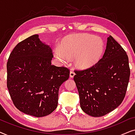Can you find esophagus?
Here are the masks:
<instances>
[{
  "mask_svg": "<svg viewBox=\"0 0 135 135\" xmlns=\"http://www.w3.org/2000/svg\"><path fill=\"white\" fill-rule=\"evenodd\" d=\"M75 75V73L73 71H70V77H71V78H73L74 77Z\"/></svg>",
  "mask_w": 135,
  "mask_h": 135,
  "instance_id": "esophagus-1",
  "label": "esophagus"
}]
</instances>
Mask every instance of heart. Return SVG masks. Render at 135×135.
Returning <instances> with one entry per match:
<instances>
[{
	"mask_svg": "<svg viewBox=\"0 0 135 135\" xmlns=\"http://www.w3.org/2000/svg\"><path fill=\"white\" fill-rule=\"evenodd\" d=\"M104 50V42L99 37L86 34H74L66 37L62 40L60 49L57 47L55 50V55L63 63L75 57L77 67L87 69L99 61Z\"/></svg>",
	"mask_w": 135,
	"mask_h": 135,
	"instance_id": "heart-1",
	"label": "heart"
}]
</instances>
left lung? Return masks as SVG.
I'll return each instance as SVG.
<instances>
[{"mask_svg": "<svg viewBox=\"0 0 135 135\" xmlns=\"http://www.w3.org/2000/svg\"><path fill=\"white\" fill-rule=\"evenodd\" d=\"M75 73L74 80L83 111L93 117L105 115L117 108L125 98L130 75L128 56L109 36L99 61Z\"/></svg>", "mask_w": 135, "mask_h": 135, "instance_id": "1", "label": "left lung"}]
</instances>
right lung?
Instances as JSON below:
<instances>
[{"mask_svg": "<svg viewBox=\"0 0 135 135\" xmlns=\"http://www.w3.org/2000/svg\"><path fill=\"white\" fill-rule=\"evenodd\" d=\"M49 45L35 34L18 44L7 64V88L13 103L23 113L49 115L58 106V92L69 70L51 65Z\"/></svg>", "mask_w": 135, "mask_h": 135, "instance_id": "right-lung-1", "label": "right lung"}]
</instances>
